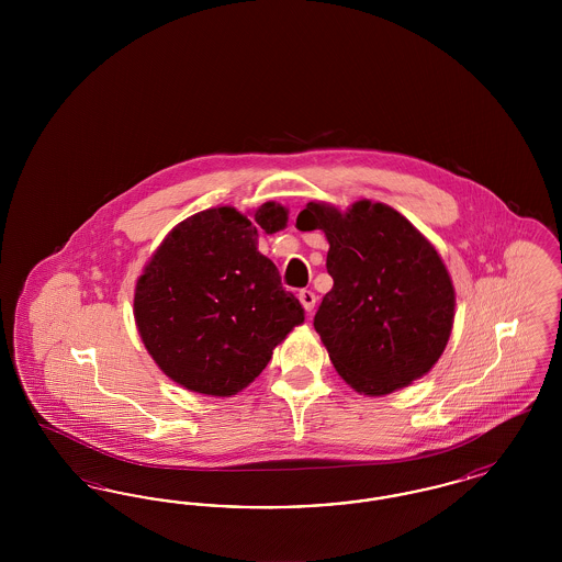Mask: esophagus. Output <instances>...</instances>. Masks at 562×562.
<instances>
[{
  "label": "esophagus",
  "instance_id": "esophagus-1",
  "mask_svg": "<svg viewBox=\"0 0 562 562\" xmlns=\"http://www.w3.org/2000/svg\"><path fill=\"white\" fill-rule=\"evenodd\" d=\"M299 301H301V305L305 307V312H312V310L316 307V294L312 293V291H307V289L299 291Z\"/></svg>",
  "mask_w": 562,
  "mask_h": 562
}]
</instances>
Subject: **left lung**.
Returning <instances> with one entry per match:
<instances>
[{"label":"left lung","mask_w":562,"mask_h":562,"mask_svg":"<svg viewBox=\"0 0 562 562\" xmlns=\"http://www.w3.org/2000/svg\"><path fill=\"white\" fill-rule=\"evenodd\" d=\"M296 229H322L330 244L314 326L349 385L381 396L424 376L447 348L453 282L440 255L401 213L356 202L348 213L310 202Z\"/></svg>","instance_id":"1"}]
</instances>
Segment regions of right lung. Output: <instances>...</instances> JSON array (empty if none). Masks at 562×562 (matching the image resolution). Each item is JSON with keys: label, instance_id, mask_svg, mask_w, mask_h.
Returning a JSON list of instances; mask_svg holds the SVG:
<instances>
[{"label": "right lung", "instance_id": "obj_1", "mask_svg": "<svg viewBox=\"0 0 562 562\" xmlns=\"http://www.w3.org/2000/svg\"><path fill=\"white\" fill-rule=\"evenodd\" d=\"M286 209L252 218L221 206L179 223L136 282L134 318L164 373L209 396H234L268 367L273 348L303 322L278 268L257 250L261 232L286 225Z\"/></svg>", "mask_w": 562, "mask_h": 562}]
</instances>
